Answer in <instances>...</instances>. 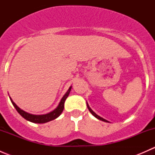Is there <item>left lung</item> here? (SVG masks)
<instances>
[{"label": "left lung", "mask_w": 155, "mask_h": 155, "mask_svg": "<svg viewBox=\"0 0 155 155\" xmlns=\"http://www.w3.org/2000/svg\"><path fill=\"white\" fill-rule=\"evenodd\" d=\"M87 109H88V110H89V111H90V112H91V114H92V115H94V117H96V118H97V119H99V120H101V121H105V122H109V121H107V120L104 119V118H101V116H99V115H97V114H96V113H95V112H94V111H93V110H92V109H91V108H90V107H89L88 104H87Z\"/></svg>", "instance_id": "left-lung-1"}]
</instances>
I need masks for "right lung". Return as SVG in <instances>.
<instances>
[{"label": "right lung", "instance_id": "add662e5", "mask_svg": "<svg viewBox=\"0 0 155 155\" xmlns=\"http://www.w3.org/2000/svg\"><path fill=\"white\" fill-rule=\"evenodd\" d=\"M71 87H70V88L68 89V91H67V93L65 94L64 96L62 97L61 101L60 104L58 106V107L56 108L54 110H53L52 112H49V113L46 114V115H32V114L28 113V112H25L22 109H20L19 107H17L16 104L12 101V100L10 98V101L12 102L13 107L15 108V109L17 110V112L25 118V119L28 120V121H31L33 123H37V124H43V123H46L48 121H51V120L55 119L56 118L59 116V115L61 114V112H63L64 108V102L66 101L67 97H68L69 94H70V91H71Z\"/></svg>", "mask_w": 155, "mask_h": 155}]
</instances>
